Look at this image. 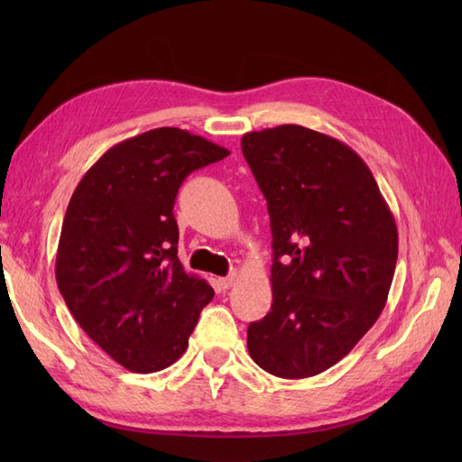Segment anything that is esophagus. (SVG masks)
Instances as JSON below:
<instances>
[{"label": "esophagus", "mask_w": 462, "mask_h": 462, "mask_svg": "<svg viewBox=\"0 0 462 462\" xmlns=\"http://www.w3.org/2000/svg\"><path fill=\"white\" fill-rule=\"evenodd\" d=\"M234 282H236V273H230V276H226V278H218V286L222 290H230Z\"/></svg>", "instance_id": "obj_1"}]
</instances>
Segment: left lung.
<instances>
[{
	"label": "left lung",
	"instance_id": "left-lung-1",
	"mask_svg": "<svg viewBox=\"0 0 462 462\" xmlns=\"http://www.w3.org/2000/svg\"><path fill=\"white\" fill-rule=\"evenodd\" d=\"M242 152L266 196L273 248V301L250 323V357L276 377H313L385 308L397 224L369 166L329 134L280 125L244 134Z\"/></svg>",
	"mask_w": 462,
	"mask_h": 462
}]
</instances>
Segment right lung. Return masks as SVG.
I'll return each instance as SVG.
<instances>
[{
    "label": "right lung",
    "mask_w": 462,
    "mask_h": 462,
    "mask_svg": "<svg viewBox=\"0 0 462 462\" xmlns=\"http://www.w3.org/2000/svg\"><path fill=\"white\" fill-rule=\"evenodd\" d=\"M230 151L161 126L111 146L69 200L55 278L77 323L134 373L172 365L206 303L208 282L179 260L174 199L192 171Z\"/></svg>",
    "instance_id": "obj_1"
}]
</instances>
